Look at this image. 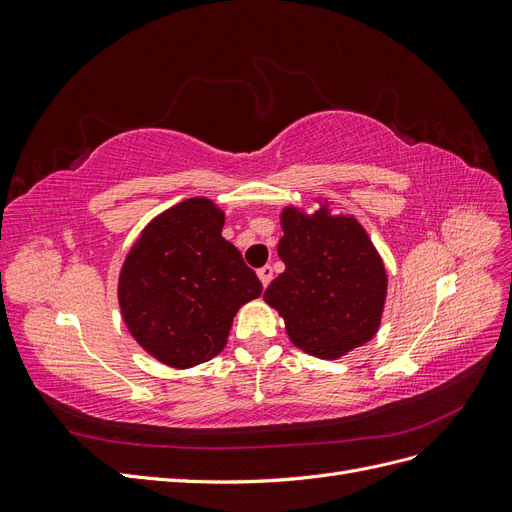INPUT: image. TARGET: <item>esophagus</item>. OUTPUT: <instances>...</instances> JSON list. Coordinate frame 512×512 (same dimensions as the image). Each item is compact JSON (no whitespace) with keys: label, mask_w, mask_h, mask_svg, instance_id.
<instances>
[{"label":"esophagus","mask_w":512,"mask_h":512,"mask_svg":"<svg viewBox=\"0 0 512 512\" xmlns=\"http://www.w3.org/2000/svg\"><path fill=\"white\" fill-rule=\"evenodd\" d=\"M258 277H260V282H262V286H269L271 284V280H273V267L271 265H267V267H262V269H258Z\"/></svg>","instance_id":"34e87169"}]
</instances>
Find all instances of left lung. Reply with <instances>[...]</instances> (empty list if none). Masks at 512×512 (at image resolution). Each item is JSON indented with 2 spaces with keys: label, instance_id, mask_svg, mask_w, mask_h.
<instances>
[{
  "label": "left lung",
  "instance_id": "obj_1",
  "mask_svg": "<svg viewBox=\"0 0 512 512\" xmlns=\"http://www.w3.org/2000/svg\"><path fill=\"white\" fill-rule=\"evenodd\" d=\"M280 222L277 254L286 271L265 301L284 318L290 342L318 359L367 344L380 329L386 269L365 228L354 215H335L329 200L314 213L286 207Z\"/></svg>",
  "mask_w": 512,
  "mask_h": 512
}]
</instances>
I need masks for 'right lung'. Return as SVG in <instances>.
I'll list each match as a JSON object with an SVG mask.
<instances>
[{
	"label": "right lung",
	"mask_w": 512,
	"mask_h": 512,
	"mask_svg": "<svg viewBox=\"0 0 512 512\" xmlns=\"http://www.w3.org/2000/svg\"><path fill=\"white\" fill-rule=\"evenodd\" d=\"M222 228L224 211L211 198H188L153 218L123 260V322L138 346L168 367L188 369L218 356L239 307L262 292Z\"/></svg>",
	"instance_id": "1"
}]
</instances>
